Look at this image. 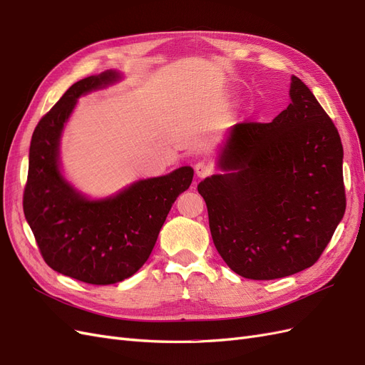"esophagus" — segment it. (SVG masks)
<instances>
[{
	"mask_svg": "<svg viewBox=\"0 0 365 365\" xmlns=\"http://www.w3.org/2000/svg\"><path fill=\"white\" fill-rule=\"evenodd\" d=\"M195 172L200 178H205V176H210L213 173V165L207 161H200L195 165Z\"/></svg>",
	"mask_w": 365,
	"mask_h": 365,
	"instance_id": "1",
	"label": "esophagus"
}]
</instances>
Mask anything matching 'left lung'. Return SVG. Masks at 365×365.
I'll return each mask as SVG.
<instances>
[{"instance_id": "1", "label": "left lung", "mask_w": 365, "mask_h": 365, "mask_svg": "<svg viewBox=\"0 0 365 365\" xmlns=\"http://www.w3.org/2000/svg\"><path fill=\"white\" fill-rule=\"evenodd\" d=\"M289 94L271 123L235 125L219 161L230 173L197 184L217 252L245 279L312 267L346 212L338 129L295 76Z\"/></svg>"}]
</instances>
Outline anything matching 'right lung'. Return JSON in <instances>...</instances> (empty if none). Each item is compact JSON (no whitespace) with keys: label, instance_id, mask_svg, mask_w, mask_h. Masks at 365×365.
Returning <instances> with one entry per match:
<instances>
[{"label":"right lung","instance_id":"right-lung-1","mask_svg":"<svg viewBox=\"0 0 365 365\" xmlns=\"http://www.w3.org/2000/svg\"><path fill=\"white\" fill-rule=\"evenodd\" d=\"M115 71L71 85L35 128L23 207L48 267L90 284H113L135 274L155 247L172 204L193 180L192 168L132 184L114 197L88 201L62 178L59 138L77 97L114 82Z\"/></svg>","mask_w":365,"mask_h":365}]
</instances>
